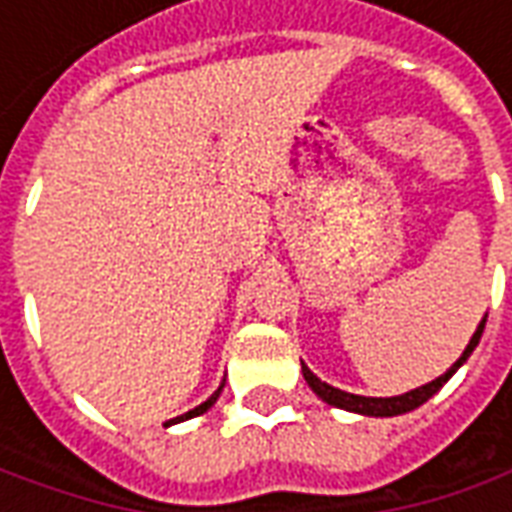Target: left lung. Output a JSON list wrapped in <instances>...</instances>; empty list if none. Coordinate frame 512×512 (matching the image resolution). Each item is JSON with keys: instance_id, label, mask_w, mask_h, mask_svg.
Returning a JSON list of instances; mask_svg holds the SVG:
<instances>
[{"instance_id": "1", "label": "left lung", "mask_w": 512, "mask_h": 512, "mask_svg": "<svg viewBox=\"0 0 512 512\" xmlns=\"http://www.w3.org/2000/svg\"><path fill=\"white\" fill-rule=\"evenodd\" d=\"M483 329H485V318L483 323L477 326V332H474V337L469 340V345H466V351L461 354V359H458V362H455L444 376H439L436 381H430V384L419 386V389H411V392H406V395H397V397L351 395V392L334 389V386H329L326 381H321V378L315 376L307 365H301V373H304V378H307V384L312 386V392L321 397V400H326L329 406L345 408V411H356V414H367V417H397V414H406V411H414V408L422 406L425 400H430V397L439 392L441 386L450 381L452 373H455V370L469 359V354H472L474 348H477L480 337H483Z\"/></svg>"}]
</instances>
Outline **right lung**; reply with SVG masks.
Wrapping results in <instances>:
<instances>
[{
  "label": "right lung",
  "instance_id": "right-lung-1",
  "mask_svg": "<svg viewBox=\"0 0 512 512\" xmlns=\"http://www.w3.org/2000/svg\"><path fill=\"white\" fill-rule=\"evenodd\" d=\"M219 392H222V386H219V389H216V392H213V395L208 397V400H205V403H202V406L191 408V411H186V414H183V417H175V419H169V422H164V425H175V422H183V419L200 417V414H205V411H208V408H211L213 403H216V397H219Z\"/></svg>",
  "mask_w": 512,
  "mask_h": 512
}]
</instances>
